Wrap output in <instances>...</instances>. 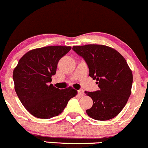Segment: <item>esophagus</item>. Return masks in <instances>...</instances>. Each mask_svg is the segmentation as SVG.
Returning <instances> with one entry per match:
<instances>
[{
  "mask_svg": "<svg viewBox=\"0 0 148 148\" xmlns=\"http://www.w3.org/2000/svg\"><path fill=\"white\" fill-rule=\"evenodd\" d=\"M77 92H78V94H79V96H83V95H84V92L82 89L78 90Z\"/></svg>",
  "mask_w": 148,
  "mask_h": 148,
  "instance_id": "1",
  "label": "esophagus"
}]
</instances>
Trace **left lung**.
<instances>
[{"mask_svg": "<svg viewBox=\"0 0 148 148\" xmlns=\"http://www.w3.org/2000/svg\"><path fill=\"white\" fill-rule=\"evenodd\" d=\"M73 50L84 59L89 69L88 75L96 79L100 88L85 91L93 100V106L86 114L97 121L116 117L131 94L133 75L126 60L114 48L103 45L73 46Z\"/></svg>", "mask_w": 148, "mask_h": 148, "instance_id": "left-lung-1", "label": "left lung"}]
</instances>
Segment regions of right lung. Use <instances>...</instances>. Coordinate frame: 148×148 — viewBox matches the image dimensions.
I'll list each match as a JSON object with an SVG mask.
<instances>
[{
    "instance_id": "1",
    "label": "right lung",
    "mask_w": 148,
    "mask_h": 148,
    "mask_svg": "<svg viewBox=\"0 0 148 148\" xmlns=\"http://www.w3.org/2000/svg\"><path fill=\"white\" fill-rule=\"evenodd\" d=\"M71 46L36 48L23 56L13 71L15 91L22 105L32 116L42 119L55 117L77 95L72 87L61 90L50 84L57 66Z\"/></svg>"
}]
</instances>
